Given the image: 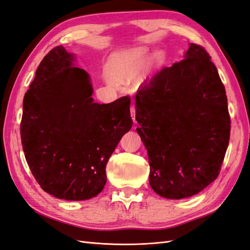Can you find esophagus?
Here are the masks:
<instances>
[{
  "mask_svg": "<svg viewBox=\"0 0 250 250\" xmlns=\"http://www.w3.org/2000/svg\"><path fill=\"white\" fill-rule=\"evenodd\" d=\"M130 115H131V117H132V121H133V122H134V123L137 122V121H135V107L133 106V105L130 107Z\"/></svg>",
  "mask_w": 250,
  "mask_h": 250,
  "instance_id": "obj_1",
  "label": "esophagus"
}]
</instances>
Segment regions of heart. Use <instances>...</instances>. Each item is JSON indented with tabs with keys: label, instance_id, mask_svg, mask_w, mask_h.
Masks as SVG:
<instances>
[{
	"label": "heart",
	"instance_id": "b5f03b06",
	"mask_svg": "<svg viewBox=\"0 0 250 250\" xmlns=\"http://www.w3.org/2000/svg\"><path fill=\"white\" fill-rule=\"evenodd\" d=\"M147 50L139 48L129 51L117 52L110 59V71L116 78H125L134 75L140 69L141 64L146 59ZM162 56L155 54L152 57V64L160 63Z\"/></svg>",
	"mask_w": 250,
	"mask_h": 250
}]
</instances>
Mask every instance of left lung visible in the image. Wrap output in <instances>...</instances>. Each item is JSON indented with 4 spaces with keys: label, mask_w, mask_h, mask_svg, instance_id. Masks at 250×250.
I'll return each mask as SVG.
<instances>
[{
    "label": "left lung",
    "mask_w": 250,
    "mask_h": 250,
    "mask_svg": "<svg viewBox=\"0 0 250 250\" xmlns=\"http://www.w3.org/2000/svg\"><path fill=\"white\" fill-rule=\"evenodd\" d=\"M184 57L146 81L135 96L149 184L168 199L191 197L213 183L230 134L228 98L210 56L190 43Z\"/></svg>",
    "instance_id": "1"
}]
</instances>
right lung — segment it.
Returning <instances> with one entry per match:
<instances>
[{
  "mask_svg": "<svg viewBox=\"0 0 250 250\" xmlns=\"http://www.w3.org/2000/svg\"><path fill=\"white\" fill-rule=\"evenodd\" d=\"M62 46L43 57L22 101L21 138L34 178L58 199L86 200L106 184V164L130 130V98L95 103L86 71Z\"/></svg>",
  "mask_w": 250,
  "mask_h": 250,
  "instance_id": "obj_1",
  "label": "right lung"
}]
</instances>
